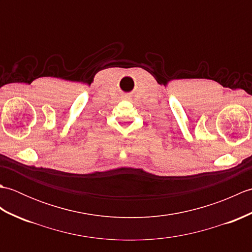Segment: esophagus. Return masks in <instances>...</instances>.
<instances>
[{"label":"esophagus","mask_w":252,"mask_h":252,"mask_svg":"<svg viewBox=\"0 0 252 252\" xmlns=\"http://www.w3.org/2000/svg\"><path fill=\"white\" fill-rule=\"evenodd\" d=\"M123 98H125V99H130L131 96L129 94H126L125 96H123Z\"/></svg>","instance_id":"1"}]
</instances>
